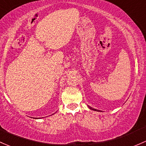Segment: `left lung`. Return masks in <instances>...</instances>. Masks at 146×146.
Segmentation results:
<instances>
[{"label":"left lung","instance_id":"obj_1","mask_svg":"<svg viewBox=\"0 0 146 146\" xmlns=\"http://www.w3.org/2000/svg\"><path fill=\"white\" fill-rule=\"evenodd\" d=\"M88 108H90V109L91 110H94V111H97V112H101V111H100V110H96V109H94V108H91V107H90V106H88Z\"/></svg>","mask_w":146,"mask_h":146}]
</instances>
